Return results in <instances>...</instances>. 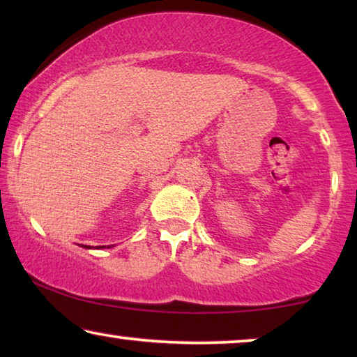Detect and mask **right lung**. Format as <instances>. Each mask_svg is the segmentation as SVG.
<instances>
[{"label":"right lung","mask_w":357,"mask_h":357,"mask_svg":"<svg viewBox=\"0 0 357 357\" xmlns=\"http://www.w3.org/2000/svg\"><path fill=\"white\" fill-rule=\"evenodd\" d=\"M110 247H113V245H108V247H107V249H110ZM86 249H91V247H86ZM98 249H105V245H99V247H98Z\"/></svg>","instance_id":"1"}]
</instances>
